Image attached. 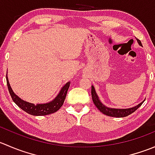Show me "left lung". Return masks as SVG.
Segmentation results:
<instances>
[{"label":"left lung","instance_id":"8db88e82","mask_svg":"<svg viewBox=\"0 0 155 155\" xmlns=\"http://www.w3.org/2000/svg\"><path fill=\"white\" fill-rule=\"evenodd\" d=\"M137 40L140 46H143L141 41H140V40L137 39ZM91 97L94 105L96 106L97 108L102 113H104V115H108V116L116 117V118H123V117H126L127 116V115H130L133 112H135V111L143 104V102H144V101H143V102L140 103V104H138V105L136 106V107L133 108H129V109H114V108L107 107L101 102L97 94L96 91H95L94 87L93 85H91Z\"/></svg>","mask_w":155,"mask_h":155}]
</instances>
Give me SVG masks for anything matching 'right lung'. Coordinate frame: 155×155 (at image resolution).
<instances>
[{
    "label": "right lung",
    "instance_id": "right-lung-1",
    "mask_svg": "<svg viewBox=\"0 0 155 155\" xmlns=\"http://www.w3.org/2000/svg\"><path fill=\"white\" fill-rule=\"evenodd\" d=\"M7 84L8 87L9 92L10 94V96L12 97L13 102L18 106V107L21 108L22 110L26 112L27 113L32 115H36V116H40V115H46L49 114L54 113L57 112L61 107L63 105L64 102L65 97H66L67 93L69 87H70V82L66 83V85H64V87L61 89L60 92L57 95L55 98L51 102L47 103V104H34L31 103L26 102L23 101L21 98L18 97L16 94L13 92V91L11 88L10 83H9L8 77L7 75Z\"/></svg>",
    "mask_w": 155,
    "mask_h": 155
}]
</instances>
